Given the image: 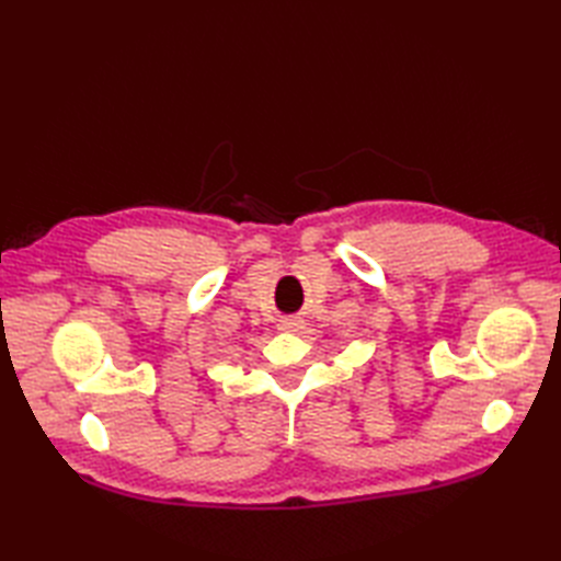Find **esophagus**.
<instances>
[{
	"label": "esophagus",
	"mask_w": 561,
	"mask_h": 561,
	"mask_svg": "<svg viewBox=\"0 0 561 561\" xmlns=\"http://www.w3.org/2000/svg\"><path fill=\"white\" fill-rule=\"evenodd\" d=\"M278 330H283V332H299V330H304V320L301 318H283L278 322Z\"/></svg>",
	"instance_id": "1"
}]
</instances>
